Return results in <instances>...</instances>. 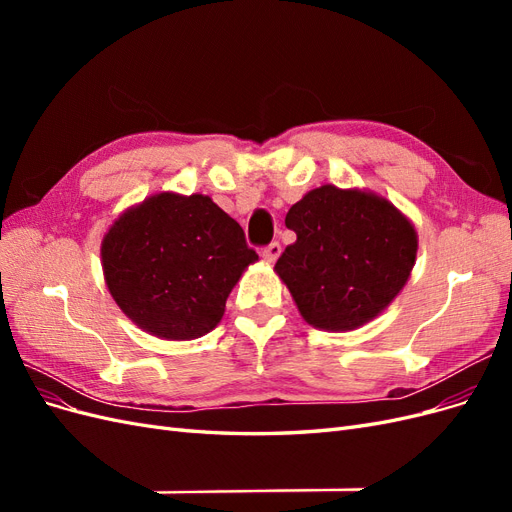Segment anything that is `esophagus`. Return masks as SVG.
I'll return each mask as SVG.
<instances>
[{"instance_id":"1","label":"esophagus","mask_w":512,"mask_h":512,"mask_svg":"<svg viewBox=\"0 0 512 512\" xmlns=\"http://www.w3.org/2000/svg\"><path fill=\"white\" fill-rule=\"evenodd\" d=\"M280 254H282V245L277 243V241L269 243L265 250H262V258H265L267 262H275L277 258H280Z\"/></svg>"}]
</instances>
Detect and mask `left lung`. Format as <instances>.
I'll list each match as a JSON object with an SVG mask.
<instances>
[{"label":"left lung","instance_id":"obj_1","mask_svg":"<svg viewBox=\"0 0 512 512\" xmlns=\"http://www.w3.org/2000/svg\"><path fill=\"white\" fill-rule=\"evenodd\" d=\"M297 232L275 271L305 322L352 331L382 314L406 286L416 262L412 222L389 200L320 185L286 213Z\"/></svg>","mask_w":512,"mask_h":512}]
</instances>
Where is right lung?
I'll return each mask as SVG.
<instances>
[{"instance_id":"obj_1","label":"right lung","mask_w":512,"mask_h":512,"mask_svg":"<svg viewBox=\"0 0 512 512\" xmlns=\"http://www.w3.org/2000/svg\"><path fill=\"white\" fill-rule=\"evenodd\" d=\"M108 292L136 327L196 339L218 327L230 290L258 260L209 196L162 192L121 213L102 239Z\"/></svg>"}]
</instances>
